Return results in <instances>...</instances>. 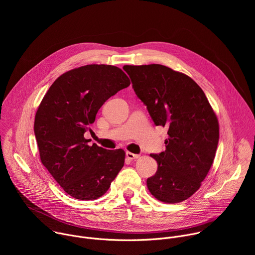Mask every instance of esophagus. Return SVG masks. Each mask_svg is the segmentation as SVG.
I'll return each instance as SVG.
<instances>
[{"instance_id": "esophagus-1", "label": "esophagus", "mask_w": 255, "mask_h": 255, "mask_svg": "<svg viewBox=\"0 0 255 255\" xmlns=\"http://www.w3.org/2000/svg\"><path fill=\"white\" fill-rule=\"evenodd\" d=\"M126 156H127V158H129V159H131V160H133V159H137V158H139V157H140V155H139V154H134V153L129 152V151H127V152H126Z\"/></svg>"}]
</instances>
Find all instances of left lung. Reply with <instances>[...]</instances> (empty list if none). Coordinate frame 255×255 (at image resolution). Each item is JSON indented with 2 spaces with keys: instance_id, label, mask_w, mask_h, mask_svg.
<instances>
[{
  "instance_id": "8db88e82",
  "label": "left lung",
  "mask_w": 255,
  "mask_h": 255,
  "mask_svg": "<svg viewBox=\"0 0 255 255\" xmlns=\"http://www.w3.org/2000/svg\"><path fill=\"white\" fill-rule=\"evenodd\" d=\"M123 68L154 124L168 129L165 150L150 154L158 166L147 188L160 202H183L200 189L213 164L219 141L217 116L203 90L183 72L161 64Z\"/></svg>"
}]
</instances>
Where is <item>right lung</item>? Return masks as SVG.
<instances>
[{"label": "right lung", "mask_w": 255, "mask_h": 255, "mask_svg": "<svg viewBox=\"0 0 255 255\" xmlns=\"http://www.w3.org/2000/svg\"><path fill=\"white\" fill-rule=\"evenodd\" d=\"M129 85L117 66L88 64L58 77L42 99L34 121L40 159L72 198L99 199L123 167V149L90 146L84 134L103 104Z\"/></svg>", "instance_id": "add662e5"}]
</instances>
